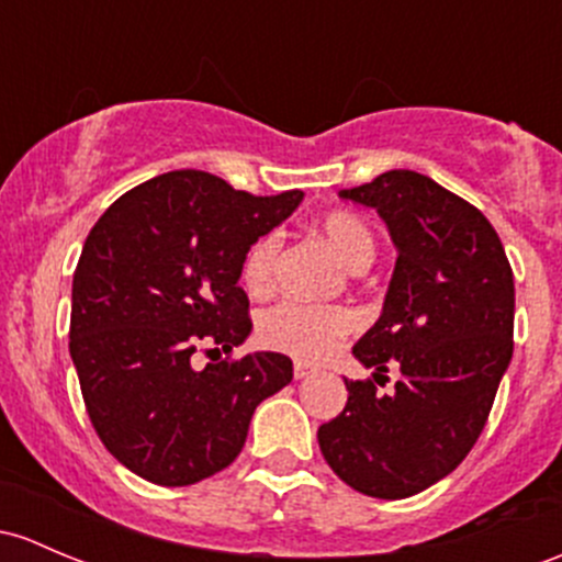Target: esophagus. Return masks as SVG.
Masks as SVG:
<instances>
[{
	"label": "esophagus",
	"mask_w": 562,
	"mask_h": 562,
	"mask_svg": "<svg viewBox=\"0 0 562 562\" xmlns=\"http://www.w3.org/2000/svg\"><path fill=\"white\" fill-rule=\"evenodd\" d=\"M312 374V369L306 363H296L293 366V376H296V380H306V376Z\"/></svg>",
	"instance_id": "34e87169"
}]
</instances>
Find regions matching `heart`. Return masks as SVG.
I'll return each instance as SVG.
<instances>
[{
	"mask_svg": "<svg viewBox=\"0 0 562 562\" xmlns=\"http://www.w3.org/2000/svg\"><path fill=\"white\" fill-rule=\"evenodd\" d=\"M321 236L350 271H363L374 261V234L358 215L330 212L321 221ZM277 258H280L277 234L261 236L247 250L245 266H241V280H245L247 291L266 293L274 285ZM352 326H356V317L345 306L280 301L261 315L258 336L271 350L288 352L301 360H321L336 350V345L350 334Z\"/></svg>",
	"mask_w": 562,
	"mask_h": 562,
	"instance_id": "heart-1",
	"label": "heart"
}]
</instances>
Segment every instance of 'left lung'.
I'll use <instances>...</instances> for the list:
<instances>
[{"instance_id": "left-lung-1", "label": "left lung", "mask_w": 562, "mask_h": 562, "mask_svg": "<svg viewBox=\"0 0 562 562\" xmlns=\"http://www.w3.org/2000/svg\"><path fill=\"white\" fill-rule=\"evenodd\" d=\"M339 196L376 210L398 252L380 321L352 356L374 380L395 360L401 380L390 395L345 380V412L317 441L352 490L409 498L480 439L515 350V277L487 217L430 177L393 169Z\"/></svg>"}]
</instances>
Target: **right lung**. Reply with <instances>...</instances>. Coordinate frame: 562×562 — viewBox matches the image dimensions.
I'll use <instances>...</instances> for the list:
<instances>
[{"mask_svg": "<svg viewBox=\"0 0 562 562\" xmlns=\"http://www.w3.org/2000/svg\"><path fill=\"white\" fill-rule=\"evenodd\" d=\"M301 199L252 196L180 169L123 193L88 234L69 356L99 439L142 480L186 487L232 465L256 406L293 380L280 352L202 371L191 356L199 341L232 352L250 336L245 256Z\"/></svg>", "mask_w": 562, "mask_h": 562, "instance_id": "1", "label": "right lung"}]
</instances>
